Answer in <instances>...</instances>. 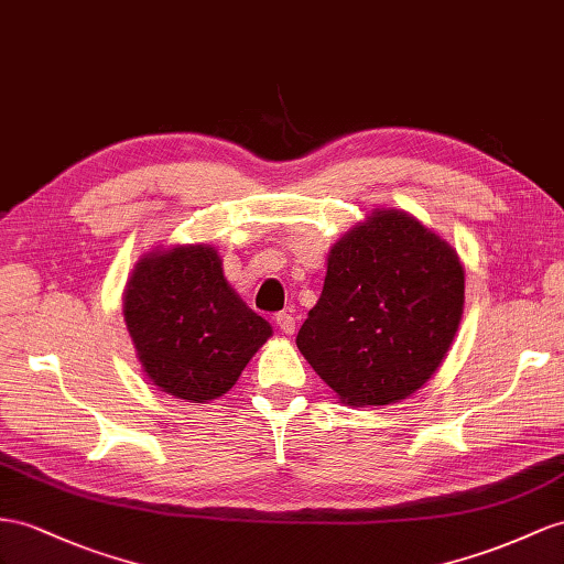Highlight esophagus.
<instances>
[{
    "label": "esophagus",
    "instance_id": "esophagus-1",
    "mask_svg": "<svg viewBox=\"0 0 564 564\" xmlns=\"http://www.w3.org/2000/svg\"><path fill=\"white\" fill-rule=\"evenodd\" d=\"M276 326L281 328V334L293 336L295 334V316L293 314H285V312L276 314Z\"/></svg>",
    "mask_w": 564,
    "mask_h": 564
}]
</instances>
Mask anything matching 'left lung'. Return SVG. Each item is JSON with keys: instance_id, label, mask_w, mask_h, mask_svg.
<instances>
[{"instance_id": "1", "label": "left lung", "mask_w": 564, "mask_h": 564, "mask_svg": "<svg viewBox=\"0 0 564 564\" xmlns=\"http://www.w3.org/2000/svg\"><path fill=\"white\" fill-rule=\"evenodd\" d=\"M465 310V267L436 230L373 209L330 245L297 350L340 402L393 405L438 371Z\"/></svg>"}]
</instances>
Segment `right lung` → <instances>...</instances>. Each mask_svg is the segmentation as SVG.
<instances>
[{"mask_svg":"<svg viewBox=\"0 0 564 564\" xmlns=\"http://www.w3.org/2000/svg\"><path fill=\"white\" fill-rule=\"evenodd\" d=\"M123 319L144 377L185 402L228 393L273 334L205 242L140 254L123 291Z\"/></svg>","mask_w":564,"mask_h":564,"instance_id":"add662e5","label":"right lung"}]
</instances>
